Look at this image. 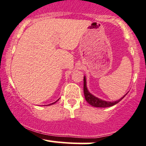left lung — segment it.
<instances>
[{
	"label": "left lung",
	"instance_id": "obj_1",
	"mask_svg": "<svg viewBox=\"0 0 146 146\" xmlns=\"http://www.w3.org/2000/svg\"><path fill=\"white\" fill-rule=\"evenodd\" d=\"M84 96H85L86 100L87 101V102L90 105H92V106H95V107H109V106H112L113 105L117 104L120 101H121L123 99L125 98V95L127 93L125 94V95L119 99L118 100H116V101L113 102H109V101H105V100H102V99H100L97 97L94 96L92 94L90 93L89 92V90H88L87 85H86V76H84Z\"/></svg>",
	"mask_w": 146,
	"mask_h": 146
}]
</instances>
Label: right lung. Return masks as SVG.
<instances>
[{"mask_svg":"<svg viewBox=\"0 0 146 146\" xmlns=\"http://www.w3.org/2000/svg\"><path fill=\"white\" fill-rule=\"evenodd\" d=\"M58 100H59V99H58ZM58 100H57V101H56V102H54V103H51V104H48V105H47V106H49V105H52V104H55V103H56V102H58Z\"/></svg>","mask_w":146,"mask_h":146,"instance_id":"obj_1","label":"right lung"}]
</instances>
